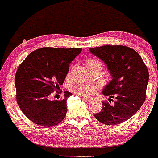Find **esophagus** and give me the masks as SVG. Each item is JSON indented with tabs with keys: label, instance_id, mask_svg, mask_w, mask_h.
I'll return each mask as SVG.
<instances>
[{
	"label": "esophagus",
	"instance_id": "obj_1",
	"mask_svg": "<svg viewBox=\"0 0 158 158\" xmlns=\"http://www.w3.org/2000/svg\"><path fill=\"white\" fill-rule=\"evenodd\" d=\"M82 99L86 101V102H90V101H91V99H89V98H85V97H82Z\"/></svg>",
	"mask_w": 158,
	"mask_h": 158
}]
</instances>
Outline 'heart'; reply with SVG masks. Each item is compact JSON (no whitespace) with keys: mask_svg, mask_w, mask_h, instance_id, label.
<instances>
[{"mask_svg":"<svg viewBox=\"0 0 158 158\" xmlns=\"http://www.w3.org/2000/svg\"><path fill=\"white\" fill-rule=\"evenodd\" d=\"M86 65L89 69L95 68V67H101L102 68V63L99 60L95 59H89L86 61ZM99 89L97 85H91V84H80L74 87L73 90L78 95L83 97H91L96 89Z\"/></svg>","mask_w":158,"mask_h":158,"instance_id":"heart-1","label":"heart"}]
</instances>
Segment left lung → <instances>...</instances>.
<instances>
[{"label":"left lung","mask_w":158,"mask_h":158,"mask_svg":"<svg viewBox=\"0 0 158 158\" xmlns=\"http://www.w3.org/2000/svg\"><path fill=\"white\" fill-rule=\"evenodd\" d=\"M90 52L106 65L112 80L102 90L115 97L113 105L102 102V109L95 118L106 125H116L132 117L146 99L149 80L148 68L140 55L133 48L123 45H103L90 48Z\"/></svg>","instance_id":"1"}]
</instances>
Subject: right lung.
<instances>
[{"mask_svg":"<svg viewBox=\"0 0 158 158\" xmlns=\"http://www.w3.org/2000/svg\"><path fill=\"white\" fill-rule=\"evenodd\" d=\"M82 48H45L31 52L15 75L16 99L21 111L31 121L42 127H53L64 120L67 113L65 93L61 100H50L54 90L62 85L69 64Z\"/></svg>","mask_w":158,"mask_h":158,"instance_id":"obj_1","label":"right lung"}]
</instances>
